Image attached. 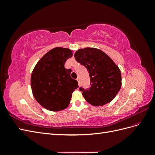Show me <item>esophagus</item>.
Returning a JSON list of instances; mask_svg holds the SVG:
<instances>
[{
    "label": "esophagus",
    "instance_id": "obj_1",
    "mask_svg": "<svg viewBox=\"0 0 155 155\" xmlns=\"http://www.w3.org/2000/svg\"><path fill=\"white\" fill-rule=\"evenodd\" d=\"M77 81H78V85H79V86H80V85H81V83H80V79H79V78H77Z\"/></svg>",
    "mask_w": 155,
    "mask_h": 155
}]
</instances>
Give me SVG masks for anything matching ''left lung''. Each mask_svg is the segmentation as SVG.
<instances>
[{"label": "left lung", "mask_w": 155, "mask_h": 155, "mask_svg": "<svg viewBox=\"0 0 155 155\" xmlns=\"http://www.w3.org/2000/svg\"><path fill=\"white\" fill-rule=\"evenodd\" d=\"M76 60L85 66L91 79V87L79 91L85 100L99 107L110 102L121 87V74L118 67L105 52L95 48L79 49L74 54Z\"/></svg>", "instance_id": "left-lung-1"}]
</instances>
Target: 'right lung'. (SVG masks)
<instances>
[{
  "label": "right lung",
  "mask_w": 155,
  "mask_h": 155,
  "mask_svg": "<svg viewBox=\"0 0 155 155\" xmlns=\"http://www.w3.org/2000/svg\"><path fill=\"white\" fill-rule=\"evenodd\" d=\"M68 48L56 47L42 57L33 70L31 87L33 95L46 109L60 111L68 106L78 83L70 76L71 69L64 68L72 56Z\"/></svg>",
  "instance_id": "obj_1"
}]
</instances>
